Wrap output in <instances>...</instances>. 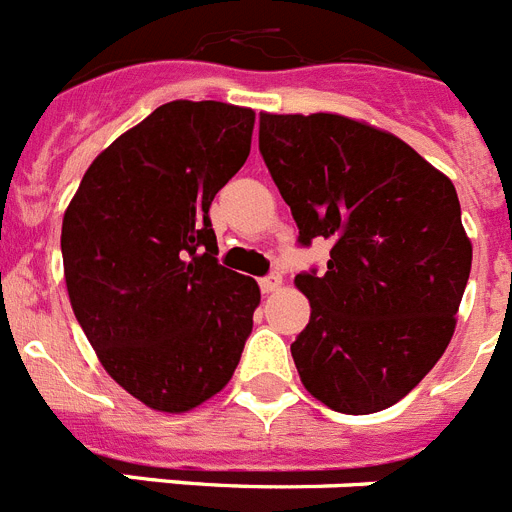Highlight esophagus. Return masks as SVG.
Segmentation results:
<instances>
[{
  "mask_svg": "<svg viewBox=\"0 0 512 512\" xmlns=\"http://www.w3.org/2000/svg\"><path fill=\"white\" fill-rule=\"evenodd\" d=\"M281 286H283V278H281V275H278V273L268 275V278H260L262 293H275Z\"/></svg>",
  "mask_w": 512,
  "mask_h": 512,
  "instance_id": "esophagus-1",
  "label": "esophagus"
}]
</instances>
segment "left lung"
<instances>
[{"label":"left lung","instance_id":"1","mask_svg":"<svg viewBox=\"0 0 512 512\" xmlns=\"http://www.w3.org/2000/svg\"><path fill=\"white\" fill-rule=\"evenodd\" d=\"M260 151L299 226L330 239L291 345L311 397L371 415L407 397L446 353L471 270L453 182L394 133L337 113H260Z\"/></svg>","mask_w":512,"mask_h":512}]
</instances>
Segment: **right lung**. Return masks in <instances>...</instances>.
<instances>
[{
    "instance_id": "1",
    "label": "right lung",
    "mask_w": 512,
    "mask_h": 512,
    "mask_svg": "<svg viewBox=\"0 0 512 512\" xmlns=\"http://www.w3.org/2000/svg\"><path fill=\"white\" fill-rule=\"evenodd\" d=\"M255 110L172 100L84 172L61 224L71 309L110 379L157 412L234 376L257 281L219 265L208 208L250 157Z\"/></svg>"
}]
</instances>
